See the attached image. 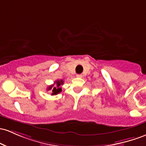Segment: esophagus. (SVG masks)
<instances>
[{"label":"esophagus","mask_w":146,"mask_h":146,"mask_svg":"<svg viewBox=\"0 0 146 146\" xmlns=\"http://www.w3.org/2000/svg\"><path fill=\"white\" fill-rule=\"evenodd\" d=\"M76 77L77 78H82V76L81 74H78L76 76Z\"/></svg>","instance_id":"obj_1"}]
</instances>
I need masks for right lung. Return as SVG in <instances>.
Returning <instances> with one entry per match:
<instances>
[{"label":"right lung","instance_id":"right-lung-1","mask_svg":"<svg viewBox=\"0 0 146 146\" xmlns=\"http://www.w3.org/2000/svg\"><path fill=\"white\" fill-rule=\"evenodd\" d=\"M64 83V81L62 80H57L54 82V84H56V86H54V84L52 85L49 86L48 87V90H52V94L51 95H56L58 94L62 91V88H61V85H62Z\"/></svg>","mask_w":146,"mask_h":146}]
</instances>
